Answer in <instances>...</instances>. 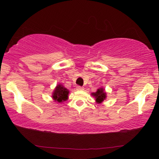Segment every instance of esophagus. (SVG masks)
I'll use <instances>...</instances> for the list:
<instances>
[{"instance_id": "1", "label": "esophagus", "mask_w": 159, "mask_h": 159, "mask_svg": "<svg viewBox=\"0 0 159 159\" xmlns=\"http://www.w3.org/2000/svg\"><path fill=\"white\" fill-rule=\"evenodd\" d=\"M76 89H77V90H84V88H82V87H80V86H77V88H76Z\"/></svg>"}]
</instances>
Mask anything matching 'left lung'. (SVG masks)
Here are the masks:
<instances>
[{
    "instance_id": "8db88e82",
    "label": "left lung",
    "mask_w": 159,
    "mask_h": 159,
    "mask_svg": "<svg viewBox=\"0 0 159 159\" xmlns=\"http://www.w3.org/2000/svg\"><path fill=\"white\" fill-rule=\"evenodd\" d=\"M91 95H92L93 97L95 98V102H96L98 104L103 103V102L106 99V98H107V94H106L105 89L102 88V87L98 89L95 93H91Z\"/></svg>"
}]
</instances>
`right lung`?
<instances>
[{
    "label": "right lung",
    "mask_w": 159,
    "mask_h": 159,
    "mask_svg": "<svg viewBox=\"0 0 159 159\" xmlns=\"http://www.w3.org/2000/svg\"><path fill=\"white\" fill-rule=\"evenodd\" d=\"M69 91L61 84H58L52 93V98L56 103H62L69 98Z\"/></svg>",
    "instance_id": "right-lung-1"
}]
</instances>
